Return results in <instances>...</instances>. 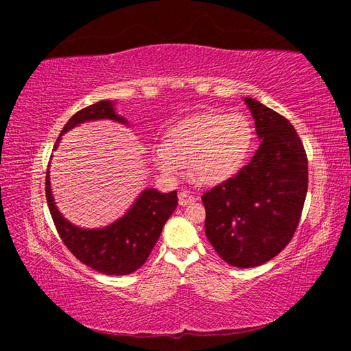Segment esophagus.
Listing matches in <instances>:
<instances>
[{
    "instance_id": "obj_1",
    "label": "esophagus",
    "mask_w": 351,
    "mask_h": 351,
    "mask_svg": "<svg viewBox=\"0 0 351 351\" xmlns=\"http://www.w3.org/2000/svg\"><path fill=\"white\" fill-rule=\"evenodd\" d=\"M178 199H180V204H181V206L192 204V203H195V201H197V198H195L192 193L186 192V190H182V192L178 193Z\"/></svg>"
}]
</instances>
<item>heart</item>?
<instances>
[{
    "mask_svg": "<svg viewBox=\"0 0 351 351\" xmlns=\"http://www.w3.org/2000/svg\"><path fill=\"white\" fill-rule=\"evenodd\" d=\"M254 145V128L246 116L201 112L176 122L167 142L156 144L152 156L167 176H180L190 162L195 180L218 186L245 167Z\"/></svg>",
    "mask_w": 351,
    "mask_h": 351,
    "instance_id": "heart-1",
    "label": "heart"
}]
</instances>
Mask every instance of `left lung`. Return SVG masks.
<instances>
[{"instance_id": "left-lung-1", "label": "left lung", "mask_w": 351, "mask_h": 351, "mask_svg": "<svg viewBox=\"0 0 351 351\" xmlns=\"http://www.w3.org/2000/svg\"><path fill=\"white\" fill-rule=\"evenodd\" d=\"M255 121L258 150L232 180L206 192L204 230L226 263L255 268L293 239L308 189L304 144L288 119L245 97Z\"/></svg>"}]
</instances>
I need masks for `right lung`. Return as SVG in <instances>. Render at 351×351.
<instances>
[{
    "label": "right lung",
    "instance_id": "1",
    "mask_svg": "<svg viewBox=\"0 0 351 351\" xmlns=\"http://www.w3.org/2000/svg\"><path fill=\"white\" fill-rule=\"evenodd\" d=\"M99 119L128 123L125 117L116 112L114 102L100 100L77 111L69 119L58 136L54 150L62 141V136L71 128ZM46 173L47 206L64 246L82 263L106 276H127L139 269L156 245L165 221L178 206L176 190L161 193L156 189H145L136 198L125 215L116 219L112 224L99 229H83L69 223L57 209L52 197L49 170Z\"/></svg>",
    "mask_w": 351,
    "mask_h": 351
}]
</instances>
